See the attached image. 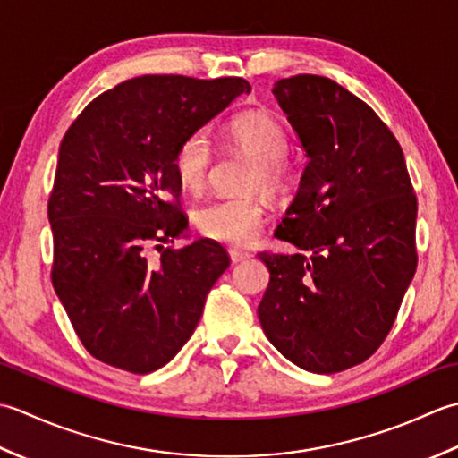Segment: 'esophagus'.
<instances>
[{"label":"esophagus","mask_w":458,"mask_h":458,"mask_svg":"<svg viewBox=\"0 0 458 458\" xmlns=\"http://www.w3.org/2000/svg\"><path fill=\"white\" fill-rule=\"evenodd\" d=\"M229 257L233 263H241V260H245L250 257V253H247V250H239V249H231L229 250Z\"/></svg>","instance_id":"1"}]
</instances>
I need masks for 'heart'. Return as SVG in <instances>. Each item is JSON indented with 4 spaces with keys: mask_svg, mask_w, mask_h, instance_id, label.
<instances>
[{
    "mask_svg": "<svg viewBox=\"0 0 458 458\" xmlns=\"http://www.w3.org/2000/svg\"><path fill=\"white\" fill-rule=\"evenodd\" d=\"M227 140L233 148L255 160L247 188L267 195L286 193L294 183V165L288 160L291 136L275 114L265 110L245 112L227 126ZM213 160L209 136L198 130L185 136L174 154V172L183 190L199 191ZM265 221V203L259 198H225L211 201L195 213V225L211 241L233 247L253 242Z\"/></svg>",
    "mask_w": 458,
    "mask_h": 458,
    "instance_id": "heart-1",
    "label": "heart"
}]
</instances>
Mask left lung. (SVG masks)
Masks as SVG:
<instances>
[{
    "label": "left lung",
    "mask_w": 458,
    "mask_h": 458,
    "mask_svg": "<svg viewBox=\"0 0 458 458\" xmlns=\"http://www.w3.org/2000/svg\"><path fill=\"white\" fill-rule=\"evenodd\" d=\"M273 95L308 164L275 235L301 253H259L270 281L259 320L298 368L335 373L389 334L417 268V198L403 150L366 102L318 74Z\"/></svg>",
    "instance_id": "obj_1"
}]
</instances>
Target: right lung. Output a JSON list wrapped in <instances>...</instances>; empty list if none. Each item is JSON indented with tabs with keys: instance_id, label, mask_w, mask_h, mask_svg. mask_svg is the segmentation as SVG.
Masks as SVG:
<instances>
[{
	"instance_id": "obj_1",
	"label": "right lung",
	"mask_w": 458,
	"mask_h": 458,
	"mask_svg": "<svg viewBox=\"0 0 458 458\" xmlns=\"http://www.w3.org/2000/svg\"><path fill=\"white\" fill-rule=\"evenodd\" d=\"M242 92L250 85L239 77L144 74L102 92L63 138L47 205L51 281L82 346L108 366H165L229 267L216 241L164 242L188 231L175 148Z\"/></svg>"
}]
</instances>
